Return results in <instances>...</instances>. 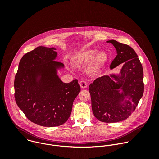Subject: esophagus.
I'll use <instances>...</instances> for the list:
<instances>
[{
    "label": "esophagus",
    "mask_w": 159,
    "mask_h": 159,
    "mask_svg": "<svg viewBox=\"0 0 159 159\" xmlns=\"http://www.w3.org/2000/svg\"><path fill=\"white\" fill-rule=\"evenodd\" d=\"M80 85L81 88L85 89L87 87V82L86 81H84V80H81L80 82Z\"/></svg>",
    "instance_id": "obj_1"
}]
</instances>
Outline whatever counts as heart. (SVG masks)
<instances>
[{
	"instance_id": "heart-1",
	"label": "heart",
	"mask_w": 159,
	"mask_h": 159,
	"mask_svg": "<svg viewBox=\"0 0 159 159\" xmlns=\"http://www.w3.org/2000/svg\"><path fill=\"white\" fill-rule=\"evenodd\" d=\"M94 49L85 50L78 54L74 58L75 63L79 65L87 64L90 61V66L92 70H96L102 65L107 59L106 54L104 52H97Z\"/></svg>"
}]
</instances>
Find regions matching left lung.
<instances>
[{
	"label": "left lung",
	"instance_id": "obj_1",
	"mask_svg": "<svg viewBox=\"0 0 159 159\" xmlns=\"http://www.w3.org/2000/svg\"><path fill=\"white\" fill-rule=\"evenodd\" d=\"M111 43L117 55L111 70L123 63L119 74L97 78L89 87L94 116L104 123H116L127 119L137 106L144 91L142 65L129 46L116 40ZM121 93H120V92Z\"/></svg>",
	"mask_w": 159,
	"mask_h": 159
}]
</instances>
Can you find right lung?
<instances>
[{
  "label": "right lung",
  "instance_id": "obj_1",
  "mask_svg": "<svg viewBox=\"0 0 159 159\" xmlns=\"http://www.w3.org/2000/svg\"><path fill=\"white\" fill-rule=\"evenodd\" d=\"M55 48L38 47L22 57L14 80L17 105L27 118L38 125L57 126L69 118L80 91L77 79L64 83L57 75L64 65L54 61Z\"/></svg>",
  "mask_w": 159,
  "mask_h": 159
}]
</instances>
